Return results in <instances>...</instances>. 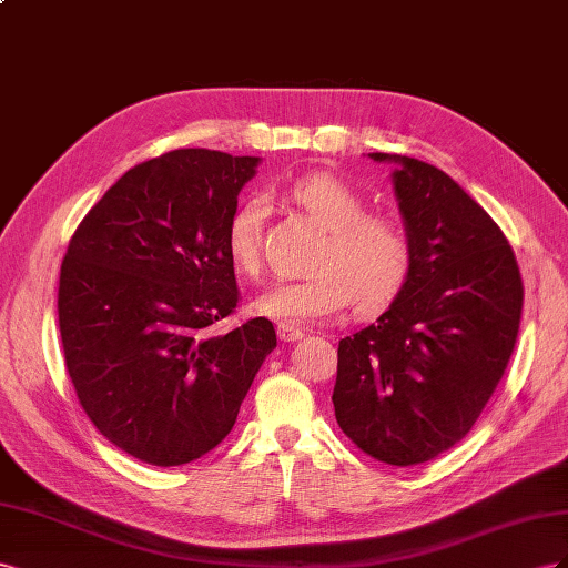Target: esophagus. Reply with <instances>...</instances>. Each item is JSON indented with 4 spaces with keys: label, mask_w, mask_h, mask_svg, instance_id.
I'll return each mask as SVG.
<instances>
[{
    "label": "esophagus",
    "mask_w": 568,
    "mask_h": 568,
    "mask_svg": "<svg viewBox=\"0 0 568 568\" xmlns=\"http://www.w3.org/2000/svg\"><path fill=\"white\" fill-rule=\"evenodd\" d=\"M278 337L283 339V343H297V339L304 337V333H302V328L287 326V323H278Z\"/></svg>",
    "instance_id": "1"
}]
</instances>
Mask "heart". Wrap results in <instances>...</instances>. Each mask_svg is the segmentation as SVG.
Instances as JSON below:
<instances>
[{
    "label": "heart",
    "instance_id": "obj_1",
    "mask_svg": "<svg viewBox=\"0 0 568 568\" xmlns=\"http://www.w3.org/2000/svg\"><path fill=\"white\" fill-rule=\"evenodd\" d=\"M293 197L321 229L328 231L314 275L266 287L252 306L256 314L285 323L326 321L354 302L359 312L390 304L407 283L412 266L409 240L385 214H366L359 192L331 173L302 175L290 185ZM266 204L252 197L233 214L225 247L237 271L256 273L262 264V223Z\"/></svg>",
    "mask_w": 568,
    "mask_h": 568
}]
</instances>
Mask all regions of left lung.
I'll use <instances>...</instances> for the list:
<instances>
[{
  "instance_id": "left-lung-1",
  "label": "left lung",
  "mask_w": 568,
  "mask_h": 568,
  "mask_svg": "<svg viewBox=\"0 0 568 568\" xmlns=\"http://www.w3.org/2000/svg\"><path fill=\"white\" fill-rule=\"evenodd\" d=\"M368 156L395 164L412 266L390 310L339 339L333 407L366 455L414 466L474 428L514 352L524 283L505 233L445 171Z\"/></svg>"
}]
</instances>
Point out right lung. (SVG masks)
<instances>
[{"label": "right lung", "instance_id": "add662e5", "mask_svg": "<svg viewBox=\"0 0 568 568\" xmlns=\"http://www.w3.org/2000/svg\"><path fill=\"white\" fill-rule=\"evenodd\" d=\"M258 156L173 150L113 183L75 229L59 275L63 359L109 443L152 466L214 449L275 347L264 316L214 335L237 306L225 247Z\"/></svg>", "mask_w": 568, "mask_h": 568}]
</instances>
